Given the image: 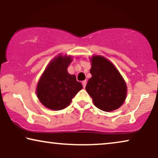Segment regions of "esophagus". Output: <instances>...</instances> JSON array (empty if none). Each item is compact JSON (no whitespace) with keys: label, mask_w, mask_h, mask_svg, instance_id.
<instances>
[{"label":"esophagus","mask_w":158,"mask_h":158,"mask_svg":"<svg viewBox=\"0 0 158 158\" xmlns=\"http://www.w3.org/2000/svg\"><path fill=\"white\" fill-rule=\"evenodd\" d=\"M82 84H83V88H85L86 84H87V81H83V82H82Z\"/></svg>","instance_id":"1"}]
</instances>
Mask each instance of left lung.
<instances>
[{
    "label": "left lung",
    "instance_id": "1",
    "mask_svg": "<svg viewBox=\"0 0 158 158\" xmlns=\"http://www.w3.org/2000/svg\"><path fill=\"white\" fill-rule=\"evenodd\" d=\"M92 77L88 80L85 90L94 105L103 111H112L124 103L127 87L125 81L116 67L106 58L94 55L90 58Z\"/></svg>",
    "mask_w": 158,
    "mask_h": 158
}]
</instances>
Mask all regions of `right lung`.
<instances>
[{
	"label": "right lung",
	"instance_id": "right-lung-1",
	"mask_svg": "<svg viewBox=\"0 0 158 158\" xmlns=\"http://www.w3.org/2000/svg\"><path fill=\"white\" fill-rule=\"evenodd\" d=\"M70 56L59 55L49 62L36 86V96L45 107L54 111L64 109L83 88L75 75L68 72Z\"/></svg>",
	"mask_w": 158,
	"mask_h": 158
}]
</instances>
